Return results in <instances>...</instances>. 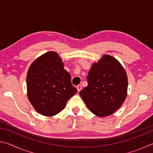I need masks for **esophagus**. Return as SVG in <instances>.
Instances as JSON below:
<instances>
[{
    "label": "esophagus",
    "mask_w": 153,
    "mask_h": 153,
    "mask_svg": "<svg viewBox=\"0 0 153 153\" xmlns=\"http://www.w3.org/2000/svg\"><path fill=\"white\" fill-rule=\"evenodd\" d=\"M82 89V85H78V86H77V91H78V92H79L80 91H81Z\"/></svg>",
    "instance_id": "obj_1"
}]
</instances>
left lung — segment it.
<instances>
[{"mask_svg":"<svg viewBox=\"0 0 153 153\" xmlns=\"http://www.w3.org/2000/svg\"><path fill=\"white\" fill-rule=\"evenodd\" d=\"M88 86L79 95L95 115H111L125 101L128 76L121 64L113 56L104 55L92 64L87 77Z\"/></svg>","mask_w":153,"mask_h":153,"instance_id":"obj_1","label":"left lung"}]
</instances>
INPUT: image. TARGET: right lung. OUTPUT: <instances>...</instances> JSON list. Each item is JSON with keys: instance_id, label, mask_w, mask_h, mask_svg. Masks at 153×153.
I'll return each mask as SVG.
<instances>
[{"instance_id": "right-lung-1", "label": "right lung", "mask_w": 153, "mask_h": 153, "mask_svg": "<svg viewBox=\"0 0 153 153\" xmlns=\"http://www.w3.org/2000/svg\"><path fill=\"white\" fill-rule=\"evenodd\" d=\"M26 83L31 104L38 113L47 117L64 109L68 100L77 92L61 58L54 51L43 54L31 64Z\"/></svg>"}]
</instances>
